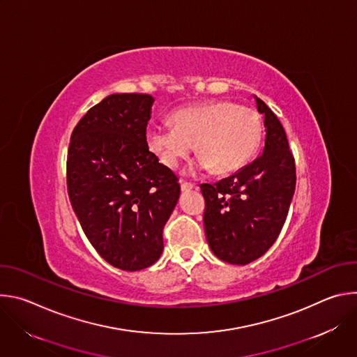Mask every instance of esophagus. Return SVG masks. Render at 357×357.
<instances>
[{
	"label": "esophagus",
	"instance_id": "34e87169",
	"mask_svg": "<svg viewBox=\"0 0 357 357\" xmlns=\"http://www.w3.org/2000/svg\"><path fill=\"white\" fill-rule=\"evenodd\" d=\"M193 188H196L195 183H190V182H181V189H182L183 192L190 190V189H193Z\"/></svg>",
	"mask_w": 357,
	"mask_h": 357
}]
</instances>
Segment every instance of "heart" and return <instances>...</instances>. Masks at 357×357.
Here are the masks:
<instances>
[{
  "label": "heart",
  "instance_id": "obj_1",
  "mask_svg": "<svg viewBox=\"0 0 357 357\" xmlns=\"http://www.w3.org/2000/svg\"><path fill=\"white\" fill-rule=\"evenodd\" d=\"M171 121L174 127H152L146 132L149 149L167 168H176L196 145L202 168L227 174L256 154L261 139L259 114L230 101L182 107Z\"/></svg>",
  "mask_w": 357,
  "mask_h": 357
}]
</instances>
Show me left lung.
I'll return each instance as SVG.
<instances>
[{"mask_svg": "<svg viewBox=\"0 0 357 357\" xmlns=\"http://www.w3.org/2000/svg\"><path fill=\"white\" fill-rule=\"evenodd\" d=\"M264 114L266 145L251 164L215 185L202 183L203 226L215 256L244 266L261 257L277 240L295 192V160L273 110L256 97Z\"/></svg>", "mask_w": 357, "mask_h": 357, "instance_id": "left-lung-1", "label": "left lung"}]
</instances>
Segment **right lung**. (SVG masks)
Returning a JSON list of instances; mask_svg holds the SVG:
<instances>
[{"instance_id":"obj_1","label":"right lung","mask_w":357,"mask_h":357,"mask_svg":"<svg viewBox=\"0 0 357 357\" xmlns=\"http://www.w3.org/2000/svg\"><path fill=\"white\" fill-rule=\"evenodd\" d=\"M154 97L107 96L72 131L66 183L79 223L109 264L137 271L162 254V230L181 193L178 176L146 144Z\"/></svg>"}]
</instances>
